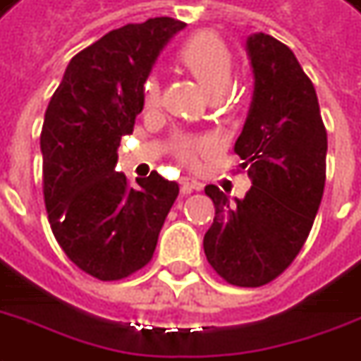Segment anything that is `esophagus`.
<instances>
[{"mask_svg": "<svg viewBox=\"0 0 361 361\" xmlns=\"http://www.w3.org/2000/svg\"><path fill=\"white\" fill-rule=\"evenodd\" d=\"M203 189V183L197 180H189V178H185V180H181V193L183 195H189V193H193V191H201Z\"/></svg>", "mask_w": 361, "mask_h": 361, "instance_id": "esophagus-1", "label": "esophagus"}]
</instances>
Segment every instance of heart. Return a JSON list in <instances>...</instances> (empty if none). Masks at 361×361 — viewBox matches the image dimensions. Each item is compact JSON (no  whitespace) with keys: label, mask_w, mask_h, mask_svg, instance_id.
<instances>
[{"label":"heart","mask_w":361,"mask_h":361,"mask_svg":"<svg viewBox=\"0 0 361 361\" xmlns=\"http://www.w3.org/2000/svg\"><path fill=\"white\" fill-rule=\"evenodd\" d=\"M180 66L197 80L203 92L211 97L226 92L234 74V56L228 44L213 32H199L188 39L178 50ZM162 103L160 84L156 78H148L142 85V105L146 113H156ZM170 152L178 162L197 166L199 158L211 152L213 140L205 135L178 133L170 140Z\"/></svg>","instance_id":"heart-1"}]
</instances>
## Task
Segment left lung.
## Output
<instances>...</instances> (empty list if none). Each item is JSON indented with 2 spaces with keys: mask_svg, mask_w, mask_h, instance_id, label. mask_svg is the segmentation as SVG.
I'll return each instance as SVG.
<instances>
[{
  "mask_svg": "<svg viewBox=\"0 0 361 361\" xmlns=\"http://www.w3.org/2000/svg\"><path fill=\"white\" fill-rule=\"evenodd\" d=\"M246 49L256 84L234 152L252 188L231 203L216 185H207L215 219L203 248L226 283L259 287L291 266L311 233L329 142L314 85L289 47L258 32Z\"/></svg>",
  "mask_w": 361,
  "mask_h": 361,
  "instance_id": "obj_1",
  "label": "left lung"
}]
</instances>
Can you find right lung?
<instances>
[{
    "label": "right lung",
    "mask_w": 361,
    "mask_h": 361,
    "mask_svg": "<svg viewBox=\"0 0 361 361\" xmlns=\"http://www.w3.org/2000/svg\"><path fill=\"white\" fill-rule=\"evenodd\" d=\"M185 23H128L80 50L50 99L42 133V193L54 238L72 264L102 281L133 276L152 259L180 193L158 172H115L121 137L142 111V85L164 44Z\"/></svg>",
    "instance_id": "1"
}]
</instances>
